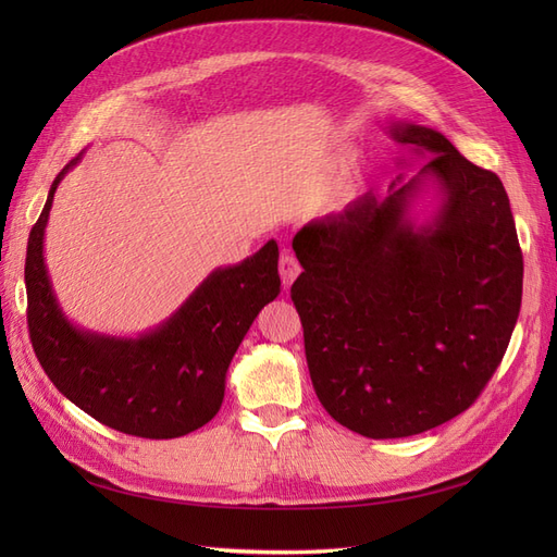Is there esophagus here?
<instances>
[{"instance_id":"34e87169","label":"esophagus","mask_w":557,"mask_h":557,"mask_svg":"<svg viewBox=\"0 0 557 557\" xmlns=\"http://www.w3.org/2000/svg\"><path fill=\"white\" fill-rule=\"evenodd\" d=\"M299 272H301V267H299L297 258L293 256L290 250H283L281 258H278V274H281V281H283L285 288H290L293 281L299 276Z\"/></svg>"}]
</instances>
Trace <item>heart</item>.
Masks as SVG:
<instances>
[{
    "mask_svg": "<svg viewBox=\"0 0 557 557\" xmlns=\"http://www.w3.org/2000/svg\"><path fill=\"white\" fill-rule=\"evenodd\" d=\"M360 188H362V170L358 162H350V164L342 166V172L334 176L327 197H330V201H344V199L356 195Z\"/></svg>",
    "mask_w": 557,
    "mask_h": 557,
    "instance_id": "heart-1",
    "label": "heart"
}]
</instances>
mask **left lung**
I'll return each instance as SVG.
<instances>
[{
    "label": "left lung",
    "mask_w": 557,
    "mask_h": 557,
    "mask_svg": "<svg viewBox=\"0 0 557 557\" xmlns=\"http://www.w3.org/2000/svg\"><path fill=\"white\" fill-rule=\"evenodd\" d=\"M387 132L430 156L418 176L293 239L305 272L290 297L313 391L336 423L369 440L428 432L467 411L507 352L522 297V252L497 174L436 129ZM428 177L443 207L413 228L406 211Z\"/></svg>",
    "instance_id": "obj_1"
}]
</instances>
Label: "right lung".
Here are the masks:
<instances>
[{
    "instance_id": "1",
    "label": "right lung",
    "mask_w": 557,
    "mask_h": 557,
    "mask_svg": "<svg viewBox=\"0 0 557 557\" xmlns=\"http://www.w3.org/2000/svg\"><path fill=\"white\" fill-rule=\"evenodd\" d=\"M27 239L25 285L32 348L48 379L99 423L144 440H174L218 413L225 374L252 320L281 293L278 246L267 242L256 256L221 267L156 330L115 339L74 327L58 307L44 262V230L62 176Z\"/></svg>"
}]
</instances>
